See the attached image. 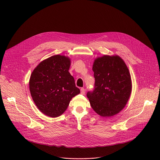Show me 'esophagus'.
<instances>
[{"label": "esophagus", "mask_w": 160, "mask_h": 160, "mask_svg": "<svg viewBox=\"0 0 160 160\" xmlns=\"http://www.w3.org/2000/svg\"><path fill=\"white\" fill-rule=\"evenodd\" d=\"M86 93V90L84 88H81V93L82 94V95H84Z\"/></svg>", "instance_id": "1"}]
</instances>
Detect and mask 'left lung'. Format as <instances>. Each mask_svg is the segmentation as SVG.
I'll return each mask as SVG.
<instances>
[{
	"label": "left lung",
	"instance_id": "obj_1",
	"mask_svg": "<svg viewBox=\"0 0 160 160\" xmlns=\"http://www.w3.org/2000/svg\"><path fill=\"white\" fill-rule=\"evenodd\" d=\"M93 90L87 97L93 110L103 117L118 113L126 105L132 90L131 75L118 56L104 55L95 60Z\"/></svg>",
	"mask_w": 160,
	"mask_h": 160
}]
</instances>
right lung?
<instances>
[{"mask_svg":"<svg viewBox=\"0 0 160 160\" xmlns=\"http://www.w3.org/2000/svg\"><path fill=\"white\" fill-rule=\"evenodd\" d=\"M70 59L53 55L41 62L32 71L29 90L38 109L50 117L63 114L71 98L80 93L68 70Z\"/></svg>","mask_w":160,"mask_h":160,"instance_id":"obj_1","label":"right lung"}]
</instances>
